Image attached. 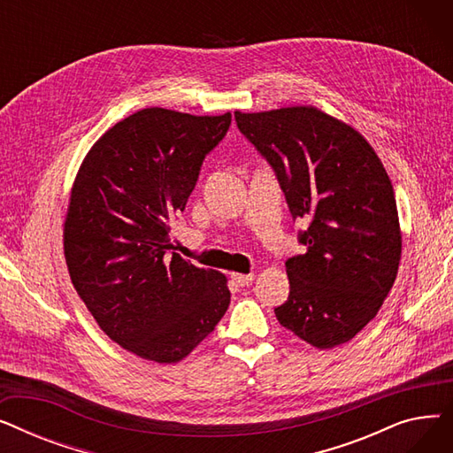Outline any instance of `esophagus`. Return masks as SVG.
Returning a JSON list of instances; mask_svg holds the SVG:
<instances>
[{"mask_svg":"<svg viewBox=\"0 0 453 453\" xmlns=\"http://www.w3.org/2000/svg\"><path fill=\"white\" fill-rule=\"evenodd\" d=\"M231 279L239 284V287H248L255 280V273H233Z\"/></svg>","mask_w":453,"mask_h":453,"instance_id":"obj_1","label":"esophagus"}]
</instances>
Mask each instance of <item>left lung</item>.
I'll use <instances>...</instances> for the list:
<instances>
[{"instance_id": "1", "label": "left lung", "mask_w": 453, "mask_h": 453, "mask_svg": "<svg viewBox=\"0 0 453 453\" xmlns=\"http://www.w3.org/2000/svg\"><path fill=\"white\" fill-rule=\"evenodd\" d=\"M275 171L306 248L287 260L279 323L318 349L347 343L378 314L396 279L402 233L391 180L367 139L314 106L234 111Z\"/></svg>"}]
</instances>
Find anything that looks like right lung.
<instances>
[{"instance_id":"obj_1","label":"right lung","mask_w":453,"mask_h":453,"mask_svg":"<svg viewBox=\"0 0 453 453\" xmlns=\"http://www.w3.org/2000/svg\"><path fill=\"white\" fill-rule=\"evenodd\" d=\"M229 125V111L139 110L95 142L71 188V282L104 334L139 358L183 360L229 306L226 275L181 258L169 239L203 157Z\"/></svg>"}]
</instances>
